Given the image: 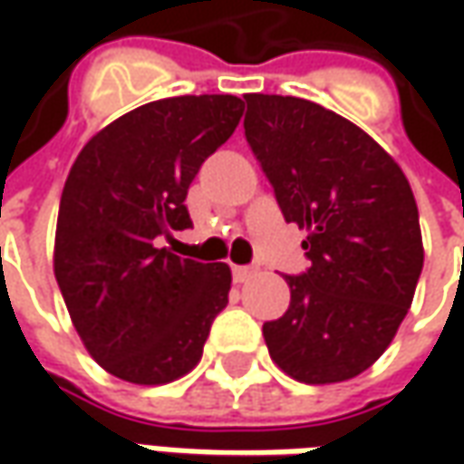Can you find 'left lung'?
<instances>
[{"label":"left lung","instance_id":"left-lung-1","mask_svg":"<svg viewBox=\"0 0 464 464\" xmlns=\"http://www.w3.org/2000/svg\"><path fill=\"white\" fill-rule=\"evenodd\" d=\"M245 102L183 95L102 129L66 178L53 274L90 356L118 380L165 384L201 362L229 266L180 240L186 196L235 134Z\"/></svg>","mask_w":464,"mask_h":464}]
</instances>
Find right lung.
Masks as SVG:
<instances>
[{
	"instance_id": "obj_1",
	"label": "right lung",
	"mask_w": 464,
	"mask_h": 464,
	"mask_svg": "<svg viewBox=\"0 0 464 464\" xmlns=\"http://www.w3.org/2000/svg\"><path fill=\"white\" fill-rule=\"evenodd\" d=\"M245 139L286 222L307 229L289 310L263 325L271 359L307 384L374 364L411 310L423 268L419 208L401 168L346 118L268 95Z\"/></svg>"
}]
</instances>
